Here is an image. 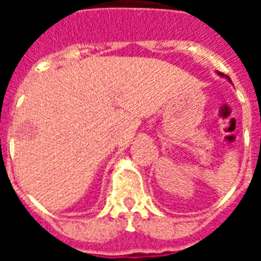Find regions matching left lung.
Segmentation results:
<instances>
[{
	"label": "left lung",
	"instance_id": "8db88e82",
	"mask_svg": "<svg viewBox=\"0 0 261 261\" xmlns=\"http://www.w3.org/2000/svg\"><path fill=\"white\" fill-rule=\"evenodd\" d=\"M228 80H229V78H228ZM229 81H230V80H229Z\"/></svg>",
	"mask_w": 261,
	"mask_h": 261
}]
</instances>
